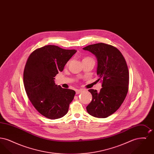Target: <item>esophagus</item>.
<instances>
[{
	"instance_id": "34e87169",
	"label": "esophagus",
	"mask_w": 154,
	"mask_h": 154,
	"mask_svg": "<svg viewBox=\"0 0 154 154\" xmlns=\"http://www.w3.org/2000/svg\"><path fill=\"white\" fill-rule=\"evenodd\" d=\"M82 91H83L82 89H76V91H75L76 94L77 95V94H80L81 92Z\"/></svg>"
}]
</instances>
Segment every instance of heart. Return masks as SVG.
Listing matches in <instances>:
<instances>
[{"label":"heart","mask_w":154,"mask_h":154,"mask_svg":"<svg viewBox=\"0 0 154 154\" xmlns=\"http://www.w3.org/2000/svg\"><path fill=\"white\" fill-rule=\"evenodd\" d=\"M92 59L91 58H89V57H86V58H84V59ZM70 62V61H69L68 62H67V64H69V63Z\"/></svg>","instance_id":"b5f03b06"}]
</instances>
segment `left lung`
<instances>
[{"label":"left lung","mask_w":154,"mask_h":154,"mask_svg":"<svg viewBox=\"0 0 154 154\" xmlns=\"http://www.w3.org/2000/svg\"><path fill=\"white\" fill-rule=\"evenodd\" d=\"M83 50L96 57L99 77L97 81L102 82L100 92L88 90L92 100L87 106V112L95 117H107L120 107L128 92L129 75L126 62L119 50L109 44H91Z\"/></svg>","instance_id":"left-lung-1"}]
</instances>
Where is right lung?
<instances>
[{"mask_svg": "<svg viewBox=\"0 0 154 154\" xmlns=\"http://www.w3.org/2000/svg\"><path fill=\"white\" fill-rule=\"evenodd\" d=\"M48 45L32 52L23 71V84L29 99L39 113L49 119L66 115L75 92L55 83V77L63 70L76 52Z\"/></svg>", "mask_w": 154, "mask_h": 154, "instance_id": "add662e5", "label": "right lung"}]
</instances>
